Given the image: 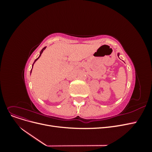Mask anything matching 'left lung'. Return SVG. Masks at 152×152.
Segmentation results:
<instances>
[{
	"label": "left lung",
	"instance_id": "left-lung-1",
	"mask_svg": "<svg viewBox=\"0 0 152 152\" xmlns=\"http://www.w3.org/2000/svg\"><path fill=\"white\" fill-rule=\"evenodd\" d=\"M118 56H119V54H118Z\"/></svg>",
	"mask_w": 152,
	"mask_h": 152
}]
</instances>
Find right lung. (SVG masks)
I'll return each instance as SVG.
<instances>
[{"mask_svg":"<svg viewBox=\"0 0 152 152\" xmlns=\"http://www.w3.org/2000/svg\"><path fill=\"white\" fill-rule=\"evenodd\" d=\"M45 48H46V47H44V48H43V49H42V50H41V51H40V56H39V58H37V59H35V61H34V63H35V61H36L37 60V59H39V58H40V56H41V54H42V52H43V50H44V49H45ZM34 64H33V65H34ZM31 70H32V68H31Z\"/></svg>","mask_w":152,"mask_h":152,"instance_id":"1","label":"right lung"}]
</instances>
